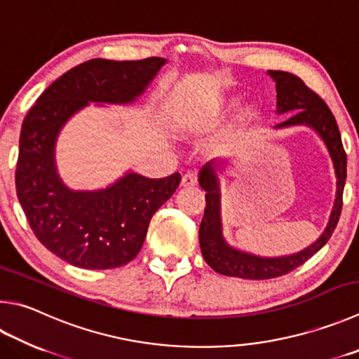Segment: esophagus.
Listing matches in <instances>:
<instances>
[{
	"instance_id": "34e87169",
	"label": "esophagus",
	"mask_w": 359,
	"mask_h": 359,
	"mask_svg": "<svg viewBox=\"0 0 359 359\" xmlns=\"http://www.w3.org/2000/svg\"><path fill=\"white\" fill-rule=\"evenodd\" d=\"M198 184V172L196 171H188L182 177V187H193Z\"/></svg>"
}]
</instances>
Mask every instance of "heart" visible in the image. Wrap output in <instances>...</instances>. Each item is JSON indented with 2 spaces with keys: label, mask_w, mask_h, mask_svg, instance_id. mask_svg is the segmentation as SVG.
I'll use <instances>...</instances> for the list:
<instances>
[{
  "label": "heart",
  "mask_w": 359,
  "mask_h": 359,
  "mask_svg": "<svg viewBox=\"0 0 359 359\" xmlns=\"http://www.w3.org/2000/svg\"><path fill=\"white\" fill-rule=\"evenodd\" d=\"M252 111H254L252 107H245L242 109V113H240V119H248V117H251Z\"/></svg>",
  "instance_id": "obj_1"
}]
</instances>
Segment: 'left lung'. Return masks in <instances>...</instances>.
I'll return each mask as SVG.
<instances>
[{"label": "left lung", "instance_id": "obj_1", "mask_svg": "<svg viewBox=\"0 0 359 359\" xmlns=\"http://www.w3.org/2000/svg\"><path fill=\"white\" fill-rule=\"evenodd\" d=\"M269 75L276 83V113H292L287 121L276 126V128L290 126H308L320 135L331 155L336 172V199L330 215L327 229L316 243L292 256L283 257H260L250 252L236 250L226 243L221 231V205H219V180L215 172L217 163L210 161L201 169L199 184L205 190V210L199 227V243L202 257L212 269L226 276L242 279H271L287 275L297 266L323 248L337 226L342 212V193L347 177V155H345L341 133L333 113L327 103L314 90L306 86L302 78L283 70H269Z\"/></svg>", "mask_w": 359, "mask_h": 359}]
</instances>
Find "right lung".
I'll use <instances>...</instances> for the list:
<instances>
[{
    "label": "right lung",
    "mask_w": 359,
    "mask_h": 359,
    "mask_svg": "<svg viewBox=\"0 0 359 359\" xmlns=\"http://www.w3.org/2000/svg\"><path fill=\"white\" fill-rule=\"evenodd\" d=\"M166 61L90 60L43 90L26 114L18 149L15 188L32 232L70 265L107 270L133 260L154 213L172 196L180 174L147 179L128 172L99 191H72L56 172L55 144L61 128L89 102L130 103Z\"/></svg>",
    "instance_id": "1"
}]
</instances>
